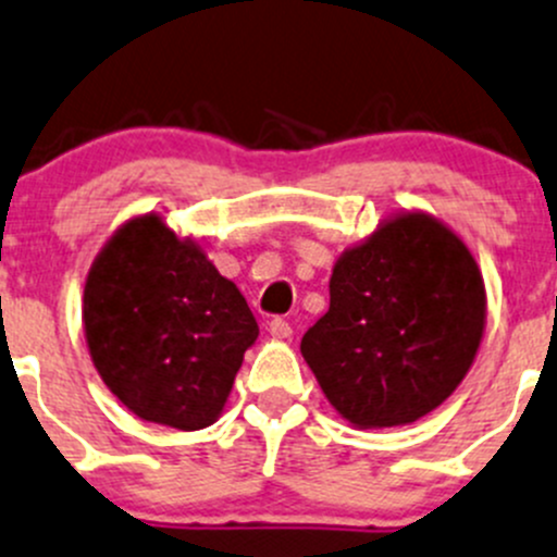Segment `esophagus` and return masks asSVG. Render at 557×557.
Here are the masks:
<instances>
[{
    "instance_id": "34e87169",
    "label": "esophagus",
    "mask_w": 557,
    "mask_h": 557,
    "mask_svg": "<svg viewBox=\"0 0 557 557\" xmlns=\"http://www.w3.org/2000/svg\"><path fill=\"white\" fill-rule=\"evenodd\" d=\"M268 332H271V337H276V341H289L292 337L289 321H284V319L268 321Z\"/></svg>"
}]
</instances>
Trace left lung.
<instances>
[{
	"mask_svg": "<svg viewBox=\"0 0 557 557\" xmlns=\"http://www.w3.org/2000/svg\"><path fill=\"white\" fill-rule=\"evenodd\" d=\"M485 317V281L469 246L434 214L410 209L337 257L330 311L300 351L351 426H405L467 377Z\"/></svg>",
	"mask_w": 557,
	"mask_h": 557,
	"instance_id": "left-lung-1",
	"label": "left lung"
}]
</instances>
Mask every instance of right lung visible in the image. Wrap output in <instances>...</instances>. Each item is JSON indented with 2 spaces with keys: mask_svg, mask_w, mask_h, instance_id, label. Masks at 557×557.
<instances>
[{
  "mask_svg": "<svg viewBox=\"0 0 557 557\" xmlns=\"http://www.w3.org/2000/svg\"><path fill=\"white\" fill-rule=\"evenodd\" d=\"M90 359L141 421L195 432L225 410L260 326L203 246L163 216H131L109 236L83 292Z\"/></svg>",
  "mask_w": 557,
  "mask_h": 557,
  "instance_id": "add662e5",
  "label": "right lung"
}]
</instances>
